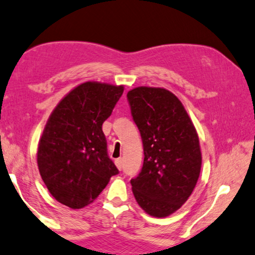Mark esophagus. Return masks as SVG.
<instances>
[{"label": "esophagus", "instance_id": "1", "mask_svg": "<svg viewBox=\"0 0 255 255\" xmlns=\"http://www.w3.org/2000/svg\"><path fill=\"white\" fill-rule=\"evenodd\" d=\"M115 164H116V167H118V169H122V167H123V159L122 158H119V159H116L115 160Z\"/></svg>", "mask_w": 255, "mask_h": 255}]
</instances>
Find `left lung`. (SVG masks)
<instances>
[{
	"label": "left lung",
	"instance_id": "left-lung-1",
	"mask_svg": "<svg viewBox=\"0 0 255 255\" xmlns=\"http://www.w3.org/2000/svg\"><path fill=\"white\" fill-rule=\"evenodd\" d=\"M127 97L144 151L141 171L131 179L133 195L149 215L169 216L197 184L202 167L197 132L181 102L167 89L136 87Z\"/></svg>",
	"mask_w": 255,
	"mask_h": 255
}]
</instances>
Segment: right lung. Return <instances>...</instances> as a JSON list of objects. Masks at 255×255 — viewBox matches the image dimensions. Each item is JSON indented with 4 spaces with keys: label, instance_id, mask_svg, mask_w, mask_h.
<instances>
[{
    "label": "right lung",
    "instance_id": "obj_1",
    "mask_svg": "<svg viewBox=\"0 0 255 255\" xmlns=\"http://www.w3.org/2000/svg\"><path fill=\"white\" fill-rule=\"evenodd\" d=\"M123 91V86L84 83L62 98L48 120L38 167L49 193L66 206H87L119 173L107 154L102 125Z\"/></svg>",
    "mask_w": 255,
    "mask_h": 255
}]
</instances>
